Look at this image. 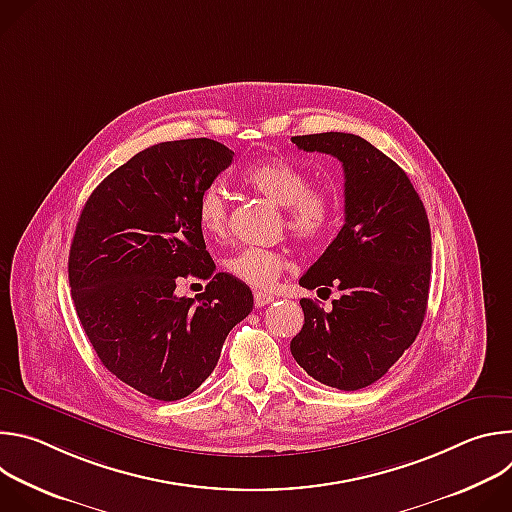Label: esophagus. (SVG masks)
Wrapping results in <instances>:
<instances>
[{"instance_id":"1","label":"esophagus","mask_w":512,"mask_h":512,"mask_svg":"<svg viewBox=\"0 0 512 512\" xmlns=\"http://www.w3.org/2000/svg\"><path fill=\"white\" fill-rule=\"evenodd\" d=\"M253 298H255V306H257V308H263V306H267V304L273 302V296L267 294V291H255Z\"/></svg>"}]
</instances>
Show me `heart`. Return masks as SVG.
I'll use <instances>...</instances> for the list:
<instances>
[{
    "instance_id": "heart-1",
    "label": "heart",
    "mask_w": 512,
    "mask_h": 512,
    "mask_svg": "<svg viewBox=\"0 0 512 512\" xmlns=\"http://www.w3.org/2000/svg\"><path fill=\"white\" fill-rule=\"evenodd\" d=\"M243 184L281 206L287 233L312 243L330 233L336 223V196L322 188H310V178L287 160H263L243 172ZM198 225L208 237H225L229 229V202L218 186L200 192L196 204ZM229 271L255 287L271 285L285 267V255L263 247H243L227 261Z\"/></svg>"
}]
</instances>
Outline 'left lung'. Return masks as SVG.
<instances>
[{
  "label": "left lung",
  "mask_w": 512,
  "mask_h": 512,
  "mask_svg": "<svg viewBox=\"0 0 512 512\" xmlns=\"http://www.w3.org/2000/svg\"><path fill=\"white\" fill-rule=\"evenodd\" d=\"M291 141L342 162L344 225L300 279L342 296L330 312L300 300L304 326L289 348L312 379L358 391L379 381L421 330L431 275L425 206L407 174L367 139L328 131Z\"/></svg>",
  "instance_id": "left-lung-1"
}]
</instances>
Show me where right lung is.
<instances>
[{
	"instance_id": "1",
	"label": "right lung",
	"mask_w": 512,
	"mask_h": 512,
	"mask_svg": "<svg viewBox=\"0 0 512 512\" xmlns=\"http://www.w3.org/2000/svg\"><path fill=\"white\" fill-rule=\"evenodd\" d=\"M233 156L206 137L152 145L93 190L72 237L68 281L89 342L111 375L158 401L196 391L253 310L249 285L214 271L196 218ZM188 274L209 279L198 303L173 294Z\"/></svg>"
}]
</instances>
